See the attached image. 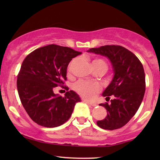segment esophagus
Here are the masks:
<instances>
[{"label":"esophagus","instance_id":"34e87169","mask_svg":"<svg viewBox=\"0 0 160 160\" xmlns=\"http://www.w3.org/2000/svg\"><path fill=\"white\" fill-rule=\"evenodd\" d=\"M84 102H85V103H87V104H88L89 105H90V106H92V107H96L97 106L96 103H92V102L86 101V100H85V101H84Z\"/></svg>","mask_w":160,"mask_h":160}]
</instances>
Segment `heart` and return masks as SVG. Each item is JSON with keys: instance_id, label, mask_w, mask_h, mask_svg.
<instances>
[{"instance_id": "obj_1", "label": "heart", "mask_w": 160, "mask_h": 160, "mask_svg": "<svg viewBox=\"0 0 160 160\" xmlns=\"http://www.w3.org/2000/svg\"><path fill=\"white\" fill-rule=\"evenodd\" d=\"M74 61H72L69 64L68 70L70 69V67ZM92 69H101L104 70L105 72L107 71L108 68L106 62L101 58L94 59L92 61ZM74 90L84 99H92L95 97L96 94L99 91V88L95 83L80 80L74 85Z\"/></svg>"}]
</instances>
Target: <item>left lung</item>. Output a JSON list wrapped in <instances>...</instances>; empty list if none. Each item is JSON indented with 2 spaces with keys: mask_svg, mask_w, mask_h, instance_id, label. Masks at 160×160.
Segmentation results:
<instances>
[{
  "mask_svg": "<svg viewBox=\"0 0 160 160\" xmlns=\"http://www.w3.org/2000/svg\"><path fill=\"white\" fill-rule=\"evenodd\" d=\"M88 52L106 56L112 65L113 77L102 96L110 103L100 104L107 111L105 118L97 122L106 130L120 128L131 120L141 104L145 91V75L141 62L134 53L121 46L106 45Z\"/></svg>",
  "mask_w": 160,
  "mask_h": 160,
  "instance_id": "8db88e82",
  "label": "left lung"
}]
</instances>
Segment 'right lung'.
Listing matches in <instances>:
<instances>
[{
  "instance_id": "right-lung-1",
  "label": "right lung",
  "mask_w": 160,
  "mask_h": 160,
  "mask_svg": "<svg viewBox=\"0 0 160 160\" xmlns=\"http://www.w3.org/2000/svg\"><path fill=\"white\" fill-rule=\"evenodd\" d=\"M81 53L50 44L33 51L23 61L18 75V91L22 104L35 123L54 128L70 117L75 104L81 101L79 95L70 90L63 97L53 90L64 84L69 63Z\"/></svg>"
}]
</instances>
